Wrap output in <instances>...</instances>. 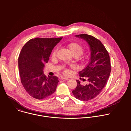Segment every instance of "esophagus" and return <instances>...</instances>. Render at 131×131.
Masks as SVG:
<instances>
[{
    "mask_svg": "<svg viewBox=\"0 0 131 131\" xmlns=\"http://www.w3.org/2000/svg\"><path fill=\"white\" fill-rule=\"evenodd\" d=\"M60 79H62V80H69L68 78H66V77H62V76L60 77Z\"/></svg>",
    "mask_w": 131,
    "mask_h": 131,
    "instance_id": "34e87169",
    "label": "esophagus"
}]
</instances>
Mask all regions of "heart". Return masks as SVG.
<instances>
[{"label":"heart","instance_id":"heart-1","mask_svg":"<svg viewBox=\"0 0 131 131\" xmlns=\"http://www.w3.org/2000/svg\"><path fill=\"white\" fill-rule=\"evenodd\" d=\"M67 48L69 50L70 52L72 54L73 57L78 58L83 53L84 51L83 48L79 44L76 43V42H72L71 43H69L67 46ZM57 53V49H55L52 53V57L53 58L55 57ZM64 72L65 73H67L68 72V71L67 70H65L64 71Z\"/></svg>","mask_w":131,"mask_h":131}]
</instances>
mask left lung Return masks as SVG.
<instances>
[{
  "label": "left lung",
  "mask_w": 131,
  "mask_h": 131,
  "mask_svg": "<svg viewBox=\"0 0 131 131\" xmlns=\"http://www.w3.org/2000/svg\"><path fill=\"white\" fill-rule=\"evenodd\" d=\"M76 36L88 42L91 57L88 65L79 72L80 77L86 78L89 84L82 85L76 80L77 86L72 92L77 99L88 101L99 95L107 84L111 72L110 57L104 46L94 37L85 34Z\"/></svg>",
  "instance_id": "1"
}]
</instances>
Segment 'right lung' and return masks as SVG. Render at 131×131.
I'll return each mask as SVG.
<instances>
[{
    "label": "right lung",
    "mask_w": 131,
    "mask_h": 131,
    "mask_svg": "<svg viewBox=\"0 0 131 131\" xmlns=\"http://www.w3.org/2000/svg\"><path fill=\"white\" fill-rule=\"evenodd\" d=\"M62 38L31 39L21 50L18 61L21 81L29 95L36 99L47 98L57 89L58 78L47 77L43 69L54 47Z\"/></svg>",
    "instance_id": "add662e5"
}]
</instances>
